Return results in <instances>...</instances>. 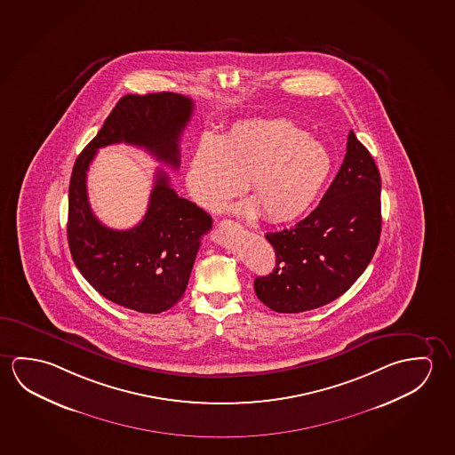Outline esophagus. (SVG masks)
Segmentation results:
<instances>
[{
    "mask_svg": "<svg viewBox=\"0 0 455 455\" xmlns=\"http://www.w3.org/2000/svg\"><path fill=\"white\" fill-rule=\"evenodd\" d=\"M220 226L223 228V229H235V228H240V224L237 221H234V220H223Z\"/></svg>",
    "mask_w": 455,
    "mask_h": 455,
    "instance_id": "34e87169",
    "label": "esophagus"
}]
</instances>
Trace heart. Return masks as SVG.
I'll use <instances>...</instances> for the list:
<instances>
[{"label":"heart","mask_w":455,"mask_h":455,"mask_svg":"<svg viewBox=\"0 0 455 455\" xmlns=\"http://www.w3.org/2000/svg\"><path fill=\"white\" fill-rule=\"evenodd\" d=\"M332 171L323 142L286 120L235 123L223 136L197 145L187 171L189 195L209 212L223 209L243 188L251 199L238 210L268 223L302 217Z\"/></svg>","instance_id":"heart-1"}]
</instances>
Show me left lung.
<instances>
[{"label":"left lung","mask_w":455,"mask_h":455,"mask_svg":"<svg viewBox=\"0 0 455 455\" xmlns=\"http://www.w3.org/2000/svg\"><path fill=\"white\" fill-rule=\"evenodd\" d=\"M381 221L379 171L351 131L343 164L316 209L292 229L266 234L276 258L274 272L254 280L256 296L276 313L332 302L367 268Z\"/></svg>","instance_id":"8db88e82"}]
</instances>
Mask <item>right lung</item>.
Masks as SVG:
<instances>
[{
	"instance_id": "right-lung-1",
	"label": "right lung",
	"mask_w": 455,
	"mask_h": 455,
	"mask_svg": "<svg viewBox=\"0 0 455 455\" xmlns=\"http://www.w3.org/2000/svg\"><path fill=\"white\" fill-rule=\"evenodd\" d=\"M193 108V100L169 92L126 94L74 164L68 209L74 264L101 296L139 313L156 315L180 300L201 238L213 221L205 210L177 195L167 173L158 169L144 220L128 231L110 229L90 209L88 167L101 147L124 142L177 169L179 142Z\"/></svg>"
}]
</instances>
